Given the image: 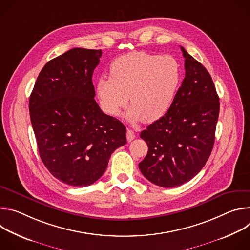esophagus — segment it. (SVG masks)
Segmentation results:
<instances>
[{
  "label": "esophagus",
  "mask_w": 250,
  "mask_h": 250,
  "mask_svg": "<svg viewBox=\"0 0 250 250\" xmlns=\"http://www.w3.org/2000/svg\"><path fill=\"white\" fill-rule=\"evenodd\" d=\"M134 137H135V132L131 129H127L126 130V139H127V141L130 142Z\"/></svg>",
  "instance_id": "obj_1"
}]
</instances>
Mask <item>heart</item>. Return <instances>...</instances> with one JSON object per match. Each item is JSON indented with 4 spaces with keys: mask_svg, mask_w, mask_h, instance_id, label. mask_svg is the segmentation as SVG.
I'll return each instance as SVG.
<instances>
[{
    "mask_svg": "<svg viewBox=\"0 0 250 250\" xmlns=\"http://www.w3.org/2000/svg\"><path fill=\"white\" fill-rule=\"evenodd\" d=\"M111 77H100L96 92L102 110L116 117L129 103L125 113L131 123H153L171 108L179 90L182 70L170 55L133 51L116 58L110 66Z\"/></svg>",
    "mask_w": 250,
    "mask_h": 250,
    "instance_id": "1",
    "label": "heart"
}]
</instances>
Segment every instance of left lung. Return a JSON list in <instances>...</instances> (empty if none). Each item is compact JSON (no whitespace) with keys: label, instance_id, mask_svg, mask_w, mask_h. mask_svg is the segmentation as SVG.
Here are the masks:
<instances>
[{"label":"left lung","instance_id":"8db88e82","mask_svg":"<svg viewBox=\"0 0 250 250\" xmlns=\"http://www.w3.org/2000/svg\"><path fill=\"white\" fill-rule=\"evenodd\" d=\"M185 78L169 111L142 130L147 155L138 166L165 188L190 181L208 161L215 142L220 99L207 69L183 47Z\"/></svg>","mask_w":250,"mask_h":250}]
</instances>
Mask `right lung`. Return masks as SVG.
I'll list each match as a JSON object with an SVG mask.
<instances>
[{
	"label": "right lung",
	"mask_w": 250,
	"mask_h": 250,
	"mask_svg": "<svg viewBox=\"0 0 250 250\" xmlns=\"http://www.w3.org/2000/svg\"><path fill=\"white\" fill-rule=\"evenodd\" d=\"M102 50L73 48L48 61L29 97L41 158L69 186H89L104 173L112 153L126 144L125 126L104 114L92 82Z\"/></svg>",
	"instance_id": "add662e5"
}]
</instances>
